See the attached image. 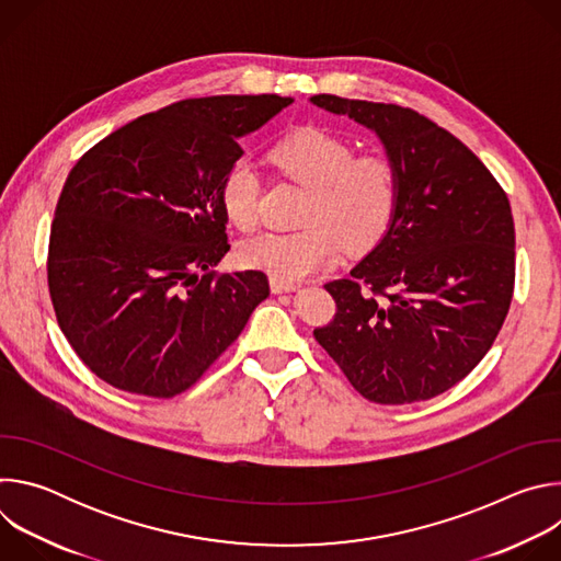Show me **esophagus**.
<instances>
[{
    "instance_id": "34e87169",
    "label": "esophagus",
    "mask_w": 561,
    "mask_h": 561,
    "mask_svg": "<svg viewBox=\"0 0 561 561\" xmlns=\"http://www.w3.org/2000/svg\"><path fill=\"white\" fill-rule=\"evenodd\" d=\"M297 284L295 282H286V279H279V277H271V290L273 293H288V290H295Z\"/></svg>"
}]
</instances>
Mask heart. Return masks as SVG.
Segmentation results:
<instances>
[{"label":"heart","instance_id":"heart-1","mask_svg":"<svg viewBox=\"0 0 561 561\" xmlns=\"http://www.w3.org/2000/svg\"><path fill=\"white\" fill-rule=\"evenodd\" d=\"M273 162L293 180L310 186L301 230H266L244 239L237 257L249 268L295 282L342 260L344 244L364 251L388 230L399 204V171L379 150L355 154L344 137L304 126L275 141ZM262 180L249 157H234L219 182L224 215L239 230L260 221Z\"/></svg>","mask_w":561,"mask_h":561}]
</instances>
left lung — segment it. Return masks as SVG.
I'll list each match as a JSON object with an SVG mask.
<instances>
[{
    "label": "left lung",
    "instance_id": "8db88e82",
    "mask_svg": "<svg viewBox=\"0 0 561 561\" xmlns=\"http://www.w3.org/2000/svg\"><path fill=\"white\" fill-rule=\"evenodd\" d=\"M373 128L399 171L381 242L324 288L335 314L312 335L368 402L413 404L491 351L515 290V224L491 171L455 135L397 104L312 95Z\"/></svg>",
    "mask_w": 561,
    "mask_h": 561
}]
</instances>
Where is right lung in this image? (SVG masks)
Here are the masks:
<instances>
[{"label": "right lung", "instance_id": "right-lung-1", "mask_svg": "<svg viewBox=\"0 0 561 561\" xmlns=\"http://www.w3.org/2000/svg\"><path fill=\"white\" fill-rule=\"evenodd\" d=\"M288 104L182 100L77 159L55 206L46 273L61 333L100 379L171 399L202 379L268 297L262 271H210L230 249L219 182L244 152L237 139Z\"/></svg>", "mask_w": 561, "mask_h": 561}]
</instances>
